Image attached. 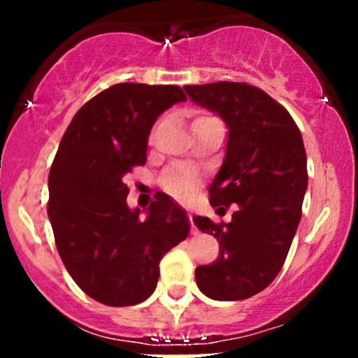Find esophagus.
<instances>
[{
	"mask_svg": "<svg viewBox=\"0 0 358 358\" xmlns=\"http://www.w3.org/2000/svg\"><path fill=\"white\" fill-rule=\"evenodd\" d=\"M188 220H190V225H192V234H196V227H195V224H193V215H192V213H188Z\"/></svg>",
	"mask_w": 358,
	"mask_h": 358,
	"instance_id": "1",
	"label": "esophagus"
}]
</instances>
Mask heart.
I'll return each instance as SVG.
<instances>
[{
	"mask_svg": "<svg viewBox=\"0 0 358 358\" xmlns=\"http://www.w3.org/2000/svg\"><path fill=\"white\" fill-rule=\"evenodd\" d=\"M212 116H207V114H202V116L195 117V121L192 124H196V122H202L210 119ZM163 190H165L168 195H171L176 200H188L192 199L193 193H195L196 188V178L193 176L190 171L182 170V168H170V170L165 171V175L159 180Z\"/></svg>",
	"mask_w": 358,
	"mask_h": 358,
	"instance_id": "b5f03b06",
	"label": "heart"
}]
</instances>
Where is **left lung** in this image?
Here are the masks:
<instances>
[{"mask_svg": "<svg viewBox=\"0 0 358 358\" xmlns=\"http://www.w3.org/2000/svg\"><path fill=\"white\" fill-rule=\"evenodd\" d=\"M183 89L229 127L208 192L217 212L236 208L229 224L193 217L220 244L219 257L195 269L196 286L212 299L239 301L268 287L285 264L308 187L305 145L291 114L259 87L225 80Z\"/></svg>", "mask_w": 358, "mask_h": 358, "instance_id": "obj_1", "label": "left lung"}]
</instances>
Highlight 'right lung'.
Wrapping results in <instances>:
<instances>
[{
	"label": "right lung",
	"instance_id": "obj_1",
	"mask_svg": "<svg viewBox=\"0 0 358 358\" xmlns=\"http://www.w3.org/2000/svg\"><path fill=\"white\" fill-rule=\"evenodd\" d=\"M187 101L178 85H110L77 110L48 175V219L57 250L77 286L108 306L153 294L159 261L190 232L185 210L165 195L145 220L126 203L124 175L146 163L148 136L162 113Z\"/></svg>",
	"mask_w": 358,
	"mask_h": 358
}]
</instances>
